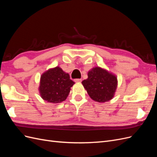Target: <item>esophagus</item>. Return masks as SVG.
I'll list each match as a JSON object with an SVG mask.
<instances>
[{
    "mask_svg": "<svg viewBox=\"0 0 157 157\" xmlns=\"http://www.w3.org/2000/svg\"><path fill=\"white\" fill-rule=\"evenodd\" d=\"M81 81H82V79H80V78L75 79V82H80Z\"/></svg>",
    "mask_w": 157,
    "mask_h": 157,
    "instance_id": "esophagus-1",
    "label": "esophagus"
}]
</instances>
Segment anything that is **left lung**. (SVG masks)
I'll return each mask as SVG.
<instances>
[{"label":"left lung","instance_id":"1","mask_svg":"<svg viewBox=\"0 0 157 157\" xmlns=\"http://www.w3.org/2000/svg\"><path fill=\"white\" fill-rule=\"evenodd\" d=\"M117 76L99 67H93L88 73V78L82 84L94 101L104 103L115 96L117 88Z\"/></svg>","mask_w":157,"mask_h":157}]
</instances>
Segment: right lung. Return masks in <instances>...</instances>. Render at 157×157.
<instances>
[{"mask_svg": "<svg viewBox=\"0 0 157 157\" xmlns=\"http://www.w3.org/2000/svg\"><path fill=\"white\" fill-rule=\"evenodd\" d=\"M75 82L69 75L59 67L49 69L41 75L39 93L47 102L59 103L65 101Z\"/></svg>", "mask_w": 157, "mask_h": 157, "instance_id": "add662e5", "label": "right lung"}]
</instances>
